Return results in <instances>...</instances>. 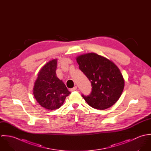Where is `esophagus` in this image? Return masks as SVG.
Listing matches in <instances>:
<instances>
[{"mask_svg": "<svg viewBox=\"0 0 151 151\" xmlns=\"http://www.w3.org/2000/svg\"><path fill=\"white\" fill-rule=\"evenodd\" d=\"M77 89V86H74V87H73V88H71V89H70V91H71V92H73V91H76V89Z\"/></svg>", "mask_w": 151, "mask_h": 151, "instance_id": "1", "label": "esophagus"}]
</instances>
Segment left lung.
Segmentation results:
<instances>
[{
  "instance_id": "8db88e82",
  "label": "left lung",
  "mask_w": 151,
  "mask_h": 151,
  "mask_svg": "<svg viewBox=\"0 0 151 151\" xmlns=\"http://www.w3.org/2000/svg\"><path fill=\"white\" fill-rule=\"evenodd\" d=\"M79 68L91 83L92 91L82 95L92 108L105 110L120 98L124 86L123 77L117 66L108 59L94 53L76 58Z\"/></svg>"
}]
</instances>
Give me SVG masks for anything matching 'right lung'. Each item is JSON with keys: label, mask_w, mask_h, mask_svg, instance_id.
Wrapping results in <instances>:
<instances>
[{"label": "right lung", "mask_w": 151, "mask_h": 151, "mask_svg": "<svg viewBox=\"0 0 151 151\" xmlns=\"http://www.w3.org/2000/svg\"><path fill=\"white\" fill-rule=\"evenodd\" d=\"M57 60L49 61L41 69L33 88L37 101L48 110L60 108L70 94L63 82L56 76Z\"/></svg>", "instance_id": "add662e5"}]
</instances>
